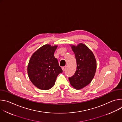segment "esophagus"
I'll return each mask as SVG.
<instances>
[{
	"label": "esophagus",
	"mask_w": 122,
	"mask_h": 122,
	"mask_svg": "<svg viewBox=\"0 0 122 122\" xmlns=\"http://www.w3.org/2000/svg\"><path fill=\"white\" fill-rule=\"evenodd\" d=\"M66 66H63L62 67V70L64 71L66 69Z\"/></svg>",
	"instance_id": "34e87169"
}]
</instances>
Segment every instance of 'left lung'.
<instances>
[{"instance_id":"obj_1","label":"left lung","mask_w":122,"mask_h":122,"mask_svg":"<svg viewBox=\"0 0 122 122\" xmlns=\"http://www.w3.org/2000/svg\"><path fill=\"white\" fill-rule=\"evenodd\" d=\"M77 62V70L68 79L71 84L76 89H81L88 85L94 77L97 62L91 50L85 44L71 45Z\"/></svg>"}]
</instances>
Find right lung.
<instances>
[{
	"mask_svg": "<svg viewBox=\"0 0 122 122\" xmlns=\"http://www.w3.org/2000/svg\"><path fill=\"white\" fill-rule=\"evenodd\" d=\"M57 45L46 44L31 56L27 73L32 83L37 88L47 90L53 87L58 74L63 72L54 53Z\"/></svg>",
	"mask_w": 122,
	"mask_h": 122,
	"instance_id": "right-lung-1",
	"label": "right lung"
}]
</instances>
